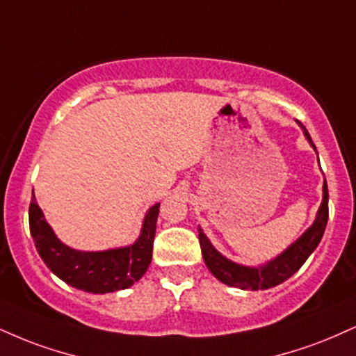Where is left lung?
Here are the masks:
<instances>
[{
    "instance_id": "left-lung-1",
    "label": "left lung",
    "mask_w": 356,
    "mask_h": 356,
    "mask_svg": "<svg viewBox=\"0 0 356 356\" xmlns=\"http://www.w3.org/2000/svg\"><path fill=\"white\" fill-rule=\"evenodd\" d=\"M298 124H300L308 143H310L312 147L316 151L314 140H312L305 126H303L302 122ZM327 222L328 187L327 181H325L322 205H320L315 222L312 224L310 229H307V232L303 234L300 238H297L292 245L282 252L280 255H277L275 259L270 260V262L259 265V267H245V265L235 264L232 260L225 259L224 255L219 254V252L213 248L211 241L207 238V235L202 232V229H199V242L200 248H202L205 265H207L209 270L212 272V275L216 277L217 280H220L222 284L229 286H237V289L242 290H267L272 289V286L280 285L282 282H285L286 278L292 277L293 273L305 264V260L310 257L312 252L318 247L320 241H322Z\"/></svg>"
}]
</instances>
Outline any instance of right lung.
Masks as SVG:
<instances>
[{
  "mask_svg": "<svg viewBox=\"0 0 356 356\" xmlns=\"http://www.w3.org/2000/svg\"><path fill=\"white\" fill-rule=\"evenodd\" d=\"M159 205H152L145 213L143 230L132 245L102 252H81L64 245L56 237L33 192L29 230L42 262L67 285L89 293L118 292L134 285L151 265Z\"/></svg>",
  "mask_w": 356,
  "mask_h": 356,
  "instance_id": "1",
  "label": "right lung"
}]
</instances>
